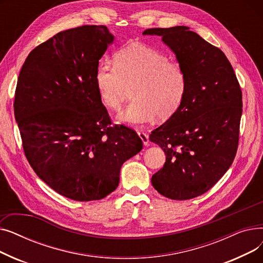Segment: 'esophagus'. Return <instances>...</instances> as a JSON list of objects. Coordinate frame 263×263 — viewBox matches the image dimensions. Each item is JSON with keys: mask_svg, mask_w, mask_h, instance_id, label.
I'll return each instance as SVG.
<instances>
[{"mask_svg": "<svg viewBox=\"0 0 263 263\" xmlns=\"http://www.w3.org/2000/svg\"><path fill=\"white\" fill-rule=\"evenodd\" d=\"M139 136L141 137V140L143 141V144L145 146H147L149 144V136L147 133L143 132V131H139Z\"/></svg>", "mask_w": 263, "mask_h": 263, "instance_id": "obj_1", "label": "esophagus"}]
</instances>
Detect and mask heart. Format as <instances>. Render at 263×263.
<instances>
[{"mask_svg":"<svg viewBox=\"0 0 263 263\" xmlns=\"http://www.w3.org/2000/svg\"><path fill=\"white\" fill-rule=\"evenodd\" d=\"M95 81L102 103L118 110L132 87L134 99L118 118L131 126H143L167 119L180 107L186 92V74L182 66L170 62L166 55L142 44L121 48L114 65L100 63Z\"/></svg>","mask_w":263,"mask_h":263,"instance_id":"obj_1","label":"heart"}]
</instances>
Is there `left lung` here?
Masks as SVG:
<instances>
[{"mask_svg":"<svg viewBox=\"0 0 263 263\" xmlns=\"http://www.w3.org/2000/svg\"><path fill=\"white\" fill-rule=\"evenodd\" d=\"M143 34L162 36L187 81L180 107L149 136L166 156L151 183L167 198H194L224 176L237 155L242 90L223 51L187 26L156 27Z\"/></svg>","mask_w":263,"mask_h":263,"instance_id":"1","label":"left lung"}]
</instances>
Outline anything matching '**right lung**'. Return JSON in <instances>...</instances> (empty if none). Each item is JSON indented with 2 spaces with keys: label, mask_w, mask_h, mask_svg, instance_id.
<instances>
[{
  "label": "right lung",
  "mask_w": 263,
  "mask_h": 263,
  "mask_svg": "<svg viewBox=\"0 0 263 263\" xmlns=\"http://www.w3.org/2000/svg\"><path fill=\"white\" fill-rule=\"evenodd\" d=\"M114 36L105 25H83L37 46L18 77L13 110L25 157L59 194L99 200L116 190L121 165L143 142L112 124L95 74Z\"/></svg>",
  "instance_id": "1"
}]
</instances>
